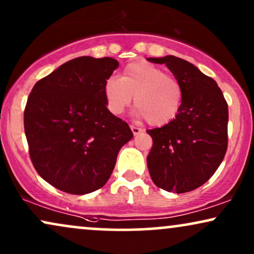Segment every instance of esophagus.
I'll return each instance as SVG.
<instances>
[{
    "instance_id": "1",
    "label": "esophagus",
    "mask_w": 254,
    "mask_h": 254,
    "mask_svg": "<svg viewBox=\"0 0 254 254\" xmlns=\"http://www.w3.org/2000/svg\"><path fill=\"white\" fill-rule=\"evenodd\" d=\"M130 129H131V131H132V133L134 134V136H137L138 133L142 132V129H139V127H133V125H131Z\"/></svg>"
}]
</instances>
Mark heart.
Segmentation results:
<instances>
[{
  "label": "heart",
  "instance_id": "heart-1",
  "mask_svg": "<svg viewBox=\"0 0 254 254\" xmlns=\"http://www.w3.org/2000/svg\"><path fill=\"white\" fill-rule=\"evenodd\" d=\"M103 94L108 110L115 116L123 114L134 96V115L152 127H164L175 120L183 102L181 82L145 61L127 64L121 78H108Z\"/></svg>",
  "mask_w": 254,
  "mask_h": 254
}]
</instances>
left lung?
Returning <instances> with one entry per match:
<instances>
[{
    "label": "left lung",
    "mask_w": 254,
    "mask_h": 254,
    "mask_svg": "<svg viewBox=\"0 0 254 254\" xmlns=\"http://www.w3.org/2000/svg\"><path fill=\"white\" fill-rule=\"evenodd\" d=\"M165 64L183 86L181 110L173 121L147 130L153 145L147 169L153 183L168 192L185 193L206 183L227 149L229 109L214 79L179 57H149Z\"/></svg>",
    "instance_id": "8db88e82"
}]
</instances>
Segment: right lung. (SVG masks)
Wrapping results in <instances>:
<instances>
[{"label":"right lung","mask_w":254,"mask_h":254,"mask_svg":"<svg viewBox=\"0 0 254 254\" xmlns=\"http://www.w3.org/2000/svg\"><path fill=\"white\" fill-rule=\"evenodd\" d=\"M111 57L82 56L38 81L24 110L31 162L61 191L86 194L114 171L121 147L133 137L105 104L103 86L117 69Z\"/></svg>","instance_id":"right-lung-1"}]
</instances>
